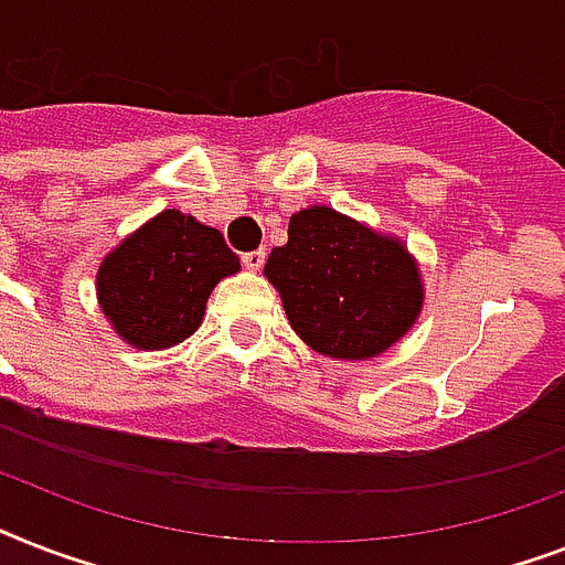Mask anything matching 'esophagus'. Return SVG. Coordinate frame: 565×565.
<instances>
[{"instance_id":"1","label":"esophagus","mask_w":565,"mask_h":565,"mask_svg":"<svg viewBox=\"0 0 565 565\" xmlns=\"http://www.w3.org/2000/svg\"><path fill=\"white\" fill-rule=\"evenodd\" d=\"M264 260H266L264 248H255V252H246V255H243V266L252 269V273H257V269L264 266Z\"/></svg>"}]
</instances>
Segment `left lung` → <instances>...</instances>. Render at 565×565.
Masks as SVG:
<instances>
[{
    "instance_id": "1",
    "label": "left lung",
    "mask_w": 565,
    "mask_h": 565,
    "mask_svg": "<svg viewBox=\"0 0 565 565\" xmlns=\"http://www.w3.org/2000/svg\"><path fill=\"white\" fill-rule=\"evenodd\" d=\"M264 275L292 331L326 358L370 361L398 343L422 310V275L398 237L310 204L292 213L287 243Z\"/></svg>"
}]
</instances>
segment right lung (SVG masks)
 Returning <instances> with one entry per match:
<instances>
[{"mask_svg":"<svg viewBox=\"0 0 565 565\" xmlns=\"http://www.w3.org/2000/svg\"><path fill=\"white\" fill-rule=\"evenodd\" d=\"M234 273L239 257L220 231L170 207L105 255L96 296L128 345L158 352L193 334L213 287Z\"/></svg>","mask_w":565,"mask_h":565,"instance_id":"add662e5","label":"right lung"}]
</instances>
